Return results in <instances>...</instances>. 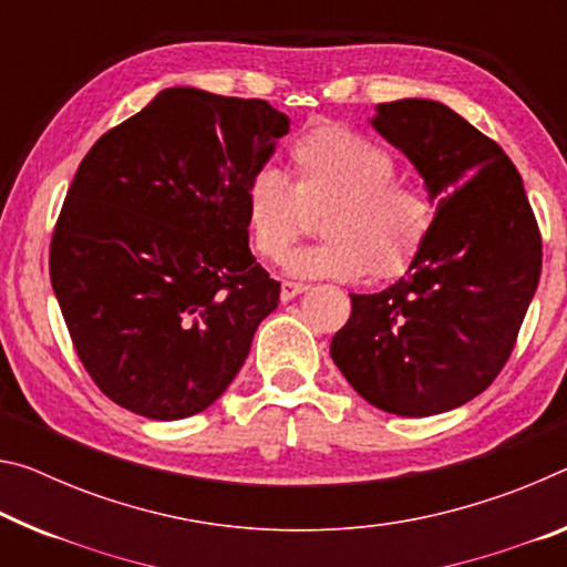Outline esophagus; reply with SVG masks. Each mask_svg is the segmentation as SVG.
<instances>
[{"mask_svg": "<svg viewBox=\"0 0 567 567\" xmlns=\"http://www.w3.org/2000/svg\"><path fill=\"white\" fill-rule=\"evenodd\" d=\"M305 290H308V285H302V282H282L280 285V300L282 302H287V300H292V298H298V295H302Z\"/></svg>", "mask_w": 567, "mask_h": 567, "instance_id": "1", "label": "esophagus"}]
</instances>
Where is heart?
Masks as SVG:
<instances>
[{"label": "heart", "instance_id": "b5f03b06", "mask_svg": "<svg viewBox=\"0 0 567 567\" xmlns=\"http://www.w3.org/2000/svg\"><path fill=\"white\" fill-rule=\"evenodd\" d=\"M295 184L272 166H257L241 186L251 247L280 259L305 224V209H326L320 237L285 257L298 280L353 282L363 275L396 277L424 247L434 204L424 188L396 178V158L361 133L322 125L292 143Z\"/></svg>", "mask_w": 567, "mask_h": 567}]
</instances>
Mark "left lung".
I'll use <instances>...</instances> for the list:
<instances>
[{
	"mask_svg": "<svg viewBox=\"0 0 567 567\" xmlns=\"http://www.w3.org/2000/svg\"><path fill=\"white\" fill-rule=\"evenodd\" d=\"M368 123L419 171L436 212L396 282L350 295L330 355L375 409L434 416L480 396L507 363L540 282V231L515 164L449 105L403 97Z\"/></svg>",
	"mask_w": 567,
	"mask_h": 567,
	"instance_id": "obj_1",
	"label": "left lung"
}]
</instances>
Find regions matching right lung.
Here are the masks:
<instances>
[{
    "label": "right lung",
    "instance_id": "1",
    "mask_svg": "<svg viewBox=\"0 0 567 567\" xmlns=\"http://www.w3.org/2000/svg\"><path fill=\"white\" fill-rule=\"evenodd\" d=\"M290 118L168 87L95 141L68 188L50 280L107 399L156 421L212 406L280 300L251 257L241 186Z\"/></svg>",
    "mask_w": 567,
    "mask_h": 567
}]
</instances>
